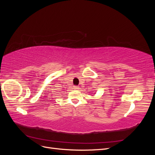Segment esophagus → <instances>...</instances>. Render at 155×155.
Here are the masks:
<instances>
[{
    "label": "esophagus",
    "instance_id": "esophagus-1",
    "mask_svg": "<svg viewBox=\"0 0 155 155\" xmlns=\"http://www.w3.org/2000/svg\"><path fill=\"white\" fill-rule=\"evenodd\" d=\"M74 88L76 89V90H78V89L79 88V86H74Z\"/></svg>",
    "mask_w": 155,
    "mask_h": 155
}]
</instances>
